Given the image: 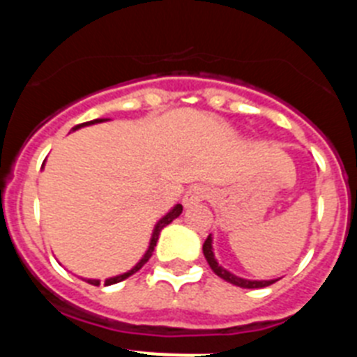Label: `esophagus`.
<instances>
[{"label":"esophagus","mask_w":357,"mask_h":357,"mask_svg":"<svg viewBox=\"0 0 357 357\" xmlns=\"http://www.w3.org/2000/svg\"><path fill=\"white\" fill-rule=\"evenodd\" d=\"M209 197V189L206 188V185H202V184H195L191 185V188L185 191L184 195V206L185 207H191L195 206V204H200L202 200H206V198Z\"/></svg>","instance_id":"34e87169"}]
</instances>
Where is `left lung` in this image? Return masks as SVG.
<instances>
[{"instance_id":"left-lung-1","label":"left lung","mask_w":357,"mask_h":357,"mask_svg":"<svg viewBox=\"0 0 357 357\" xmlns=\"http://www.w3.org/2000/svg\"><path fill=\"white\" fill-rule=\"evenodd\" d=\"M204 255H206L207 263H209L211 270L216 273L218 277H222L223 280L230 282V284L239 286V288H248V289H255V288H266V286L273 284L279 279H272V280H250V279H241V277L234 275V273H230L229 270H225L223 266L218 264V261L214 259V252H213V234L207 236L206 243H204Z\"/></svg>"}]
</instances>
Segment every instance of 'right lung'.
Returning a JSON list of instances; mask_svg holds the SVG:
<instances>
[{
    "label": "right lung",
    "instance_id": "1",
    "mask_svg": "<svg viewBox=\"0 0 357 357\" xmlns=\"http://www.w3.org/2000/svg\"><path fill=\"white\" fill-rule=\"evenodd\" d=\"M102 121H103V119H93V121H87V123H82V125H77V127L73 128V130H78V128H82V127H87V125H94V123H102ZM181 213H182V206H181V204H176V206L173 207V209L169 211V213L164 214V216L160 218L159 222H157V225L153 227V232H151V239H150V247H148V250L144 252V255H143V257H141L139 263L135 264V266L132 268V270H128L127 273H121V275H116V277H110V279H107L105 280V286L116 284V282H121V280H125V279H127V277L134 275L135 272H139L141 268H143L144 264L148 263V259H150V257H151V252H153V248H155L157 239H159V234H160V230H162L166 225H169V223H172L173 220H175V218L181 216ZM84 280H87V282H89V284H93V286L100 284V280H96V279H84Z\"/></svg>",
    "mask_w": 357,
    "mask_h": 357
}]
</instances>
